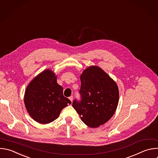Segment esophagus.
I'll return each mask as SVG.
<instances>
[{
    "instance_id": "obj_1",
    "label": "esophagus",
    "mask_w": 158,
    "mask_h": 158,
    "mask_svg": "<svg viewBox=\"0 0 158 158\" xmlns=\"http://www.w3.org/2000/svg\"><path fill=\"white\" fill-rule=\"evenodd\" d=\"M69 100L72 102V101H73V96H70V97H69Z\"/></svg>"
}]
</instances>
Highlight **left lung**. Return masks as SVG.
I'll use <instances>...</instances> for the list:
<instances>
[{
  "instance_id": "obj_1",
  "label": "left lung",
  "mask_w": 158,
  "mask_h": 158,
  "mask_svg": "<svg viewBox=\"0 0 158 158\" xmlns=\"http://www.w3.org/2000/svg\"><path fill=\"white\" fill-rule=\"evenodd\" d=\"M81 101L75 99L73 107L88 127L96 128L109 121L118 103L116 82L100 68L89 66L81 75Z\"/></svg>"
}]
</instances>
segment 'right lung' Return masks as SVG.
I'll return each mask as SVG.
<instances>
[{
  "label": "right lung",
  "mask_w": 158,
  "mask_h": 158,
  "mask_svg": "<svg viewBox=\"0 0 158 158\" xmlns=\"http://www.w3.org/2000/svg\"><path fill=\"white\" fill-rule=\"evenodd\" d=\"M50 69L36 76L28 85L24 95L27 112L36 122L47 124L57 119L71 100L63 95V89Z\"/></svg>",
  "instance_id": "obj_1"
}]
</instances>
